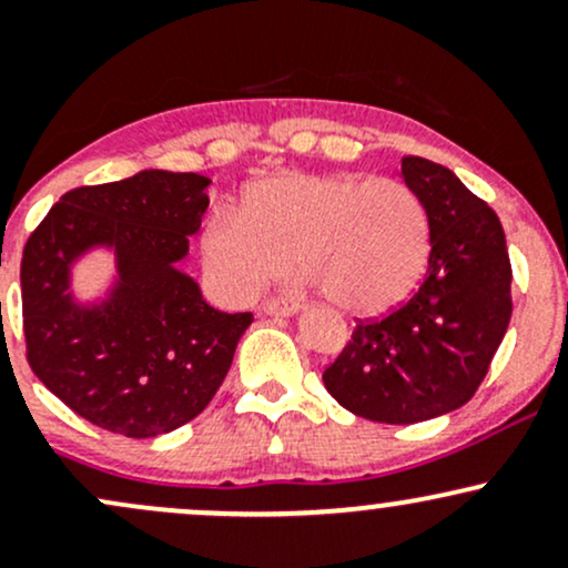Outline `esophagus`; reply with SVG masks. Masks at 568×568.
I'll list each match as a JSON object with an SVG mask.
<instances>
[{"label":"esophagus","instance_id":"1","mask_svg":"<svg viewBox=\"0 0 568 568\" xmlns=\"http://www.w3.org/2000/svg\"><path fill=\"white\" fill-rule=\"evenodd\" d=\"M262 310L264 315H272V317H291L296 315L302 306H298V302L293 296H283V298H272V302H266Z\"/></svg>","mask_w":568,"mask_h":568}]
</instances>
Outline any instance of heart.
Returning <instances> with one entry per match:
<instances>
[{
	"label": "heart",
	"mask_w": 568,
	"mask_h": 568,
	"mask_svg": "<svg viewBox=\"0 0 568 568\" xmlns=\"http://www.w3.org/2000/svg\"><path fill=\"white\" fill-rule=\"evenodd\" d=\"M200 251L213 285L232 302L256 296L296 253L331 304L382 315L425 275L429 221L403 181L288 171L247 186L240 213H211Z\"/></svg>",
	"instance_id": "obj_1"
}]
</instances>
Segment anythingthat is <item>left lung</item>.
<instances>
[{
	"mask_svg": "<svg viewBox=\"0 0 568 568\" xmlns=\"http://www.w3.org/2000/svg\"><path fill=\"white\" fill-rule=\"evenodd\" d=\"M400 179L429 221L427 277L393 315L357 325L323 374L338 406L384 425H416L465 406L513 315L497 213L438 162L403 158Z\"/></svg>",
	"mask_w": 568,
	"mask_h": 568,
	"instance_id": "obj_1",
	"label": "left lung"
}]
</instances>
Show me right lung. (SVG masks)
<instances>
[{"instance_id":"add662e5","label":"right lung","mask_w":568,"mask_h":568,"mask_svg":"<svg viewBox=\"0 0 568 568\" xmlns=\"http://www.w3.org/2000/svg\"><path fill=\"white\" fill-rule=\"evenodd\" d=\"M211 179L149 168L71 189L23 247L29 366L55 397L125 438H158L205 410L253 323L213 310L181 270ZM115 258L106 290L82 300L73 275L90 252Z\"/></svg>"}]
</instances>
